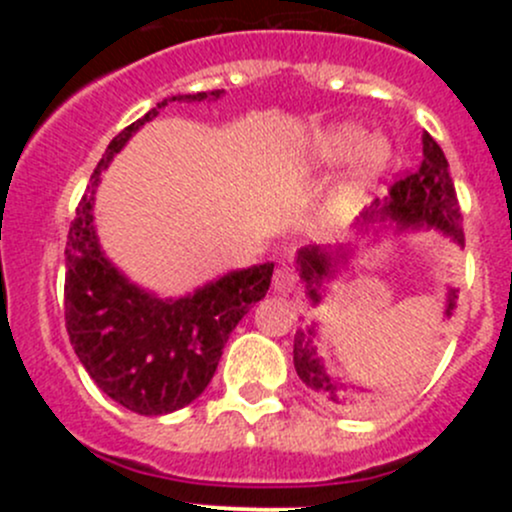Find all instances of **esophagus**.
Here are the masks:
<instances>
[{
    "label": "esophagus",
    "instance_id": "34e87169",
    "mask_svg": "<svg viewBox=\"0 0 512 512\" xmlns=\"http://www.w3.org/2000/svg\"><path fill=\"white\" fill-rule=\"evenodd\" d=\"M297 285V275H294V270H289V267H280V270L275 272V277H272V287H275L277 294L294 292Z\"/></svg>",
    "mask_w": 512,
    "mask_h": 512
}]
</instances>
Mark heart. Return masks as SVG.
<instances>
[{
	"instance_id": "1",
	"label": "heart",
	"mask_w": 512,
	"mask_h": 512,
	"mask_svg": "<svg viewBox=\"0 0 512 512\" xmlns=\"http://www.w3.org/2000/svg\"><path fill=\"white\" fill-rule=\"evenodd\" d=\"M391 156L394 151L384 136H366L364 128L354 126V123H337V126H327L307 138L299 151L297 173L327 175L339 165L349 163L347 175L334 190L332 198V208L337 213H347L389 170Z\"/></svg>"
}]
</instances>
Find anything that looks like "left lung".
I'll return each mask as SVG.
<instances>
[{
  "instance_id": "obj_1",
  "label": "left lung",
  "mask_w": 512,
  "mask_h": 512,
  "mask_svg": "<svg viewBox=\"0 0 512 512\" xmlns=\"http://www.w3.org/2000/svg\"><path fill=\"white\" fill-rule=\"evenodd\" d=\"M423 160L418 163L414 173L406 175L404 180L394 183L384 200L376 198L371 208L356 220V232L359 235H379V230L394 227V230H436L443 237H451L456 245L463 247V227L461 210H458L456 188L448 175V160L443 156L441 146L433 141L428 133H423ZM354 260V245L339 247H319L307 245L297 252V270L302 277L307 297L312 304L322 302V294H327V285L347 270ZM458 289L448 285L446 289V307H443V319L451 322L456 312ZM294 369L304 381L307 389H312L327 404L339 406L347 411H366L374 406V396L364 386L347 384L329 374L324 359L319 356V324L312 322L307 327L297 329L294 334Z\"/></svg>"
}]
</instances>
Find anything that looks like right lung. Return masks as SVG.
<instances>
[{
  "label": "right lung",
  "mask_w": 512,
  "mask_h": 512,
  "mask_svg": "<svg viewBox=\"0 0 512 512\" xmlns=\"http://www.w3.org/2000/svg\"><path fill=\"white\" fill-rule=\"evenodd\" d=\"M225 91L168 96L123 128L96 165L66 240L64 317L71 347L108 399L141 416H163L198 399L213 379L232 329L270 289L275 265H252L180 297H158L106 257L94 225L101 173L133 133L168 103L220 98Z\"/></svg>",
  "instance_id": "obj_1"
}]
</instances>
